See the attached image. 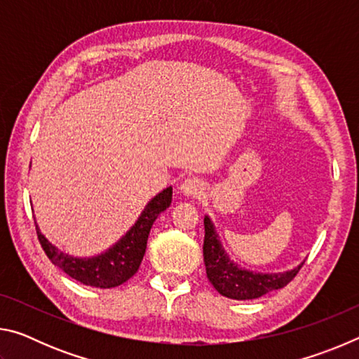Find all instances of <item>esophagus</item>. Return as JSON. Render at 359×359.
I'll list each match as a JSON object with an SVG mask.
<instances>
[{
	"label": "esophagus",
	"instance_id": "34e87169",
	"mask_svg": "<svg viewBox=\"0 0 359 359\" xmlns=\"http://www.w3.org/2000/svg\"><path fill=\"white\" fill-rule=\"evenodd\" d=\"M204 190V184L196 177H188L180 185V191L185 194V196H196Z\"/></svg>",
	"mask_w": 359,
	"mask_h": 359
}]
</instances>
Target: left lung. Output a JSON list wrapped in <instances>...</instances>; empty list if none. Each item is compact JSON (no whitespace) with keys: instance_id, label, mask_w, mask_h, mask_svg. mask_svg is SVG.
I'll use <instances>...</instances> for the list:
<instances>
[{"instance_id":"1","label":"left lung","mask_w":359,"mask_h":359,"mask_svg":"<svg viewBox=\"0 0 359 359\" xmlns=\"http://www.w3.org/2000/svg\"><path fill=\"white\" fill-rule=\"evenodd\" d=\"M204 231L203 253L205 274L218 293L231 299H257L269 291L287 287L302 267V264H299L294 269L277 272V274H263V272L242 269L224 253L214 223L208 215L204 217Z\"/></svg>"}]
</instances>
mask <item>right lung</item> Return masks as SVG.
<instances>
[{
  "mask_svg": "<svg viewBox=\"0 0 359 359\" xmlns=\"http://www.w3.org/2000/svg\"><path fill=\"white\" fill-rule=\"evenodd\" d=\"M172 187H168L145 205L141 217L131 229L104 253L92 258H76L58 250L48 242L36 224V233L46 255L53 264L65 271L74 280L88 287L114 288L136 274L147 248L149 233L154 222L171 205Z\"/></svg>",
  "mask_w": 359,
  "mask_h": 359,
  "instance_id": "right-lung-1",
  "label": "right lung"
}]
</instances>
